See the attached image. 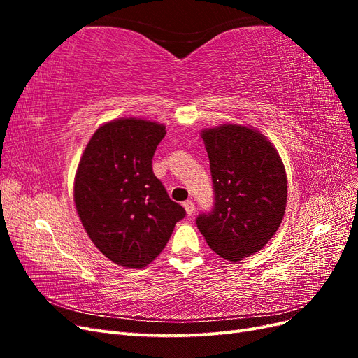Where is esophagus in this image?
I'll return each instance as SVG.
<instances>
[{"mask_svg":"<svg viewBox=\"0 0 358 358\" xmlns=\"http://www.w3.org/2000/svg\"><path fill=\"white\" fill-rule=\"evenodd\" d=\"M183 208H185L187 213L191 216L194 213V210H196V204H194L192 200H187V201H183Z\"/></svg>","mask_w":358,"mask_h":358,"instance_id":"1","label":"esophagus"}]
</instances>
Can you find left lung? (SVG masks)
I'll use <instances>...</instances> for the list:
<instances>
[{
	"label": "left lung",
	"mask_w": 358,
	"mask_h": 358,
	"mask_svg": "<svg viewBox=\"0 0 358 358\" xmlns=\"http://www.w3.org/2000/svg\"><path fill=\"white\" fill-rule=\"evenodd\" d=\"M215 201L196 224L210 249L229 262L258 252L282 222L287 175L275 146L252 128L227 124L201 133Z\"/></svg>",
	"instance_id": "obj_1"
}]
</instances>
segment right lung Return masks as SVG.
Returning <instances> with one entry per match:
<instances>
[{
    "label": "right lung",
    "instance_id": "right-lung-1",
    "mask_svg": "<svg viewBox=\"0 0 358 358\" xmlns=\"http://www.w3.org/2000/svg\"><path fill=\"white\" fill-rule=\"evenodd\" d=\"M166 127L122 117L100 127L74 179V203L94 245L113 263L142 268L167 245L187 215L154 175L152 158Z\"/></svg>",
    "mask_w": 358,
    "mask_h": 358
}]
</instances>
